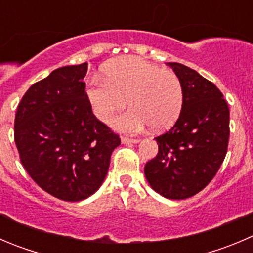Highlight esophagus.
<instances>
[{"label": "esophagus", "mask_w": 253, "mask_h": 253, "mask_svg": "<svg viewBox=\"0 0 253 253\" xmlns=\"http://www.w3.org/2000/svg\"><path fill=\"white\" fill-rule=\"evenodd\" d=\"M121 142L124 144H134V143H138L139 139H133V138H127V137H122Z\"/></svg>", "instance_id": "esophagus-1"}]
</instances>
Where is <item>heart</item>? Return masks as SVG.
<instances>
[{
	"mask_svg": "<svg viewBox=\"0 0 253 253\" xmlns=\"http://www.w3.org/2000/svg\"><path fill=\"white\" fill-rule=\"evenodd\" d=\"M104 78L92 80L86 96L95 116L102 122L128 104L131 109L116 117L112 126L124 133H139L152 126L164 131L173 126L183 110L184 91L176 74L138 56L109 61Z\"/></svg>",
	"mask_w": 253,
	"mask_h": 253,
	"instance_id": "1",
	"label": "heart"
}]
</instances>
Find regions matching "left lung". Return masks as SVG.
I'll return each mask as SVG.
<instances>
[{"mask_svg":"<svg viewBox=\"0 0 253 253\" xmlns=\"http://www.w3.org/2000/svg\"><path fill=\"white\" fill-rule=\"evenodd\" d=\"M184 91L175 125L156 137L158 154L144 166L154 192L180 200L199 193L224 162L230 136V111L224 95L199 73L179 63H168Z\"/></svg>","mask_w":253,"mask_h":253,"instance_id":"1","label":"left lung"}]
</instances>
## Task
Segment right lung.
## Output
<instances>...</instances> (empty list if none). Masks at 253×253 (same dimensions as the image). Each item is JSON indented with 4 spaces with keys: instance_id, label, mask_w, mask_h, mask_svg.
Masks as SVG:
<instances>
[{
    "instance_id": "1",
    "label": "right lung",
    "mask_w": 253,
    "mask_h": 253,
    "mask_svg": "<svg viewBox=\"0 0 253 253\" xmlns=\"http://www.w3.org/2000/svg\"><path fill=\"white\" fill-rule=\"evenodd\" d=\"M86 72L87 63L51 72L27 90L14 119V142L24 169L43 190L65 202L96 192L121 143L92 114Z\"/></svg>"
}]
</instances>
